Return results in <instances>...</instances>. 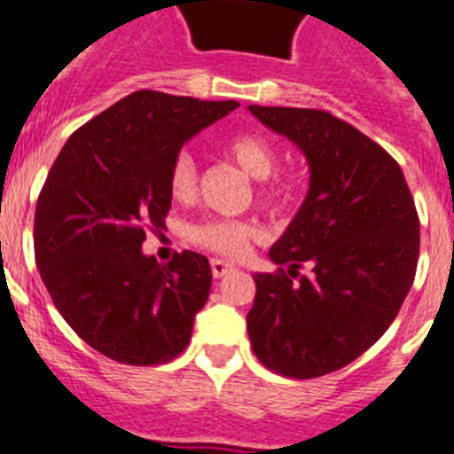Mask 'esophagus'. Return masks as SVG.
Segmentation results:
<instances>
[{"label":"esophagus","instance_id":"esophagus-1","mask_svg":"<svg viewBox=\"0 0 454 454\" xmlns=\"http://www.w3.org/2000/svg\"><path fill=\"white\" fill-rule=\"evenodd\" d=\"M210 269H212V276L223 278L228 276V273L235 271V264L226 262V260H210Z\"/></svg>","mask_w":454,"mask_h":454}]
</instances>
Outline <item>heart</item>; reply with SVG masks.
Segmentation results:
<instances>
[{
  "label": "heart",
  "mask_w": 454,
  "mask_h": 454,
  "mask_svg": "<svg viewBox=\"0 0 454 454\" xmlns=\"http://www.w3.org/2000/svg\"><path fill=\"white\" fill-rule=\"evenodd\" d=\"M223 156L235 162L244 174L255 181H264L276 171L278 153L269 140L260 136H235L223 145ZM197 192V162L190 153H178L169 169V194L178 201H187ZM269 207H283L289 201V192L283 185L269 187L260 194ZM187 237L197 247L226 257H242L260 237V228L251 222L235 219H206L187 231Z\"/></svg>",
  "instance_id": "1"
}]
</instances>
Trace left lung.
I'll return each mask as SVG.
<instances>
[{
	"mask_svg": "<svg viewBox=\"0 0 454 454\" xmlns=\"http://www.w3.org/2000/svg\"><path fill=\"white\" fill-rule=\"evenodd\" d=\"M248 110L309 165L308 197L269 251L280 269L253 276L248 339L269 371L318 378L369 350L395 318L416 276L419 215L398 162L355 126L314 108Z\"/></svg>",
	"mask_w": 454,
	"mask_h": 454,
	"instance_id": "left-lung-1",
	"label": "left lung"
}]
</instances>
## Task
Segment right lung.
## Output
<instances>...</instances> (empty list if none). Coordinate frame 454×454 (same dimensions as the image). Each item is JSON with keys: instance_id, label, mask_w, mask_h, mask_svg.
Instances as JSON below:
<instances>
[{"instance_id": "obj_1", "label": "right lung", "mask_w": 454, "mask_h": 454, "mask_svg": "<svg viewBox=\"0 0 454 454\" xmlns=\"http://www.w3.org/2000/svg\"><path fill=\"white\" fill-rule=\"evenodd\" d=\"M237 106L137 90L74 130L49 169L35 264L69 328L106 357L165 364L190 344L210 294L207 257L183 251L160 264L142 242L165 226L178 151Z\"/></svg>"}]
</instances>
